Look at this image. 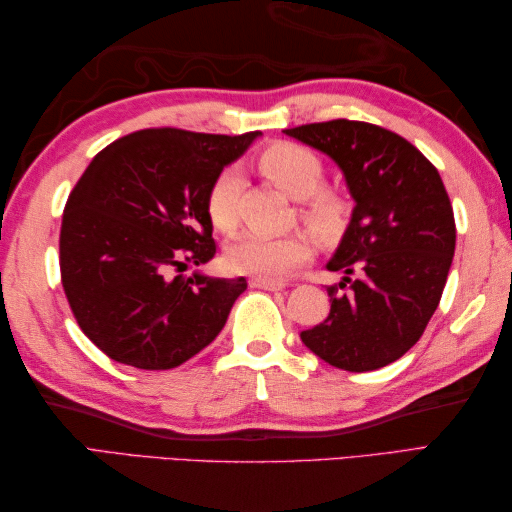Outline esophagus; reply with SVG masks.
I'll use <instances>...</instances> for the list:
<instances>
[{
    "label": "esophagus",
    "instance_id": "34e87169",
    "mask_svg": "<svg viewBox=\"0 0 512 512\" xmlns=\"http://www.w3.org/2000/svg\"><path fill=\"white\" fill-rule=\"evenodd\" d=\"M250 286L262 288V290H284V281H270V279H250Z\"/></svg>",
    "mask_w": 512,
    "mask_h": 512
}]
</instances>
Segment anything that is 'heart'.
Segmentation results:
<instances>
[{
  "instance_id": "obj_1",
  "label": "heart",
  "mask_w": 512,
  "mask_h": 512,
  "mask_svg": "<svg viewBox=\"0 0 512 512\" xmlns=\"http://www.w3.org/2000/svg\"><path fill=\"white\" fill-rule=\"evenodd\" d=\"M257 167L268 182L301 202V220L308 224L312 233H317L321 239H332L343 231L352 211L350 200L339 189L321 184L325 165L317 151L281 140V143L268 145L259 154ZM237 191L239 173L235 169L217 173L206 193V215L217 231L228 233L235 228ZM310 255L312 246L306 235L266 237L246 233L228 246L226 262L239 275L279 281L306 264Z\"/></svg>"
}]
</instances>
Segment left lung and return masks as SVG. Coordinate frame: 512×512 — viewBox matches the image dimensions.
Returning a JSON list of instances; mask_svg holds the SVG:
<instances>
[{
    "mask_svg": "<svg viewBox=\"0 0 512 512\" xmlns=\"http://www.w3.org/2000/svg\"><path fill=\"white\" fill-rule=\"evenodd\" d=\"M330 156L356 206L328 262L330 314L301 332L345 372H372L409 352L436 312L455 253L451 200L438 169L385 127L336 118L284 129Z\"/></svg>",
    "mask_w": 512,
    "mask_h": 512,
    "instance_id": "1",
    "label": "left lung"
}]
</instances>
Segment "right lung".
Here are the masks:
<instances>
[{
	"mask_svg": "<svg viewBox=\"0 0 512 512\" xmlns=\"http://www.w3.org/2000/svg\"><path fill=\"white\" fill-rule=\"evenodd\" d=\"M257 136L140 129L99 151L76 182L61 284L79 328L112 361L171 369L222 332L246 279L182 270L213 259L206 193Z\"/></svg>",
	"mask_w": 512,
	"mask_h": 512,
	"instance_id": "obj_1",
	"label": "right lung"
}]
</instances>
